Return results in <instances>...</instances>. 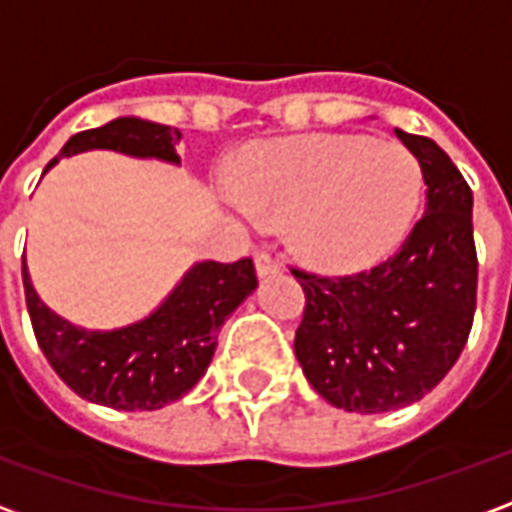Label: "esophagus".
<instances>
[{"label": "esophagus", "instance_id": "34e87169", "mask_svg": "<svg viewBox=\"0 0 512 512\" xmlns=\"http://www.w3.org/2000/svg\"><path fill=\"white\" fill-rule=\"evenodd\" d=\"M255 271H257V277L266 279V277H271V274H277L279 263L274 260V257L268 255V252H257V255H255Z\"/></svg>", "mask_w": 512, "mask_h": 512}]
</instances>
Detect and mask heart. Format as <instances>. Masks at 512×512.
Wrapping results in <instances>:
<instances>
[{
    "mask_svg": "<svg viewBox=\"0 0 512 512\" xmlns=\"http://www.w3.org/2000/svg\"><path fill=\"white\" fill-rule=\"evenodd\" d=\"M425 172L406 145L370 136H290L249 153L235 205L249 222H290L296 255L332 274L378 266L414 227Z\"/></svg>",
    "mask_w": 512,
    "mask_h": 512,
    "instance_id": "obj_1",
    "label": "heart"
}]
</instances>
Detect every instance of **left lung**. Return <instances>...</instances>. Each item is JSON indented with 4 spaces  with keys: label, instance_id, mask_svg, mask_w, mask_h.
<instances>
[{
    "label": "left lung",
    "instance_id": "1",
    "mask_svg": "<svg viewBox=\"0 0 512 512\" xmlns=\"http://www.w3.org/2000/svg\"><path fill=\"white\" fill-rule=\"evenodd\" d=\"M397 139L425 172V216L395 257L354 277L296 271L307 304L296 359L332 406L384 414L425 397L458 362L477 304L472 189L428 136Z\"/></svg>",
    "mask_w": 512,
    "mask_h": 512
}]
</instances>
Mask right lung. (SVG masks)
Here are the masks:
<instances>
[{"mask_svg":"<svg viewBox=\"0 0 512 512\" xmlns=\"http://www.w3.org/2000/svg\"><path fill=\"white\" fill-rule=\"evenodd\" d=\"M178 142V128L142 117H117L106 126L71 136L60 156L46 164L43 175L60 158L87 150H115L134 158L180 164ZM21 274L32 329L54 373L84 400L120 411H156L186 395L211 365L227 315H233L257 288L249 257L238 263L202 260L180 277L167 299L142 321L117 329H84L40 301L27 257Z\"/></svg>","mask_w":512,"mask_h":512,"instance_id":"right-lung-1","label":"right lung"}]
</instances>
